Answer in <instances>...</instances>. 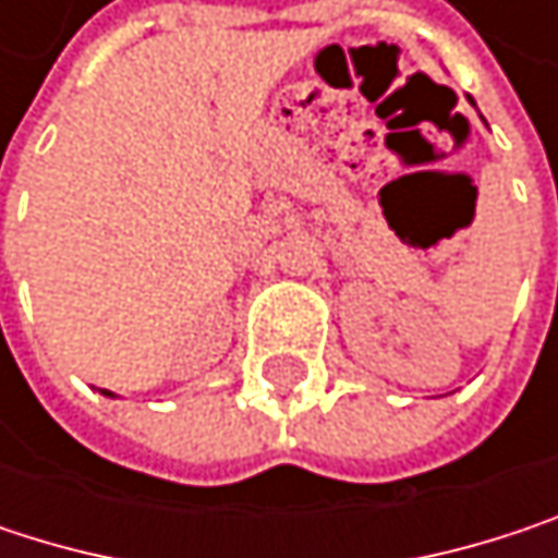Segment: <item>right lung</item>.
I'll return each mask as SVG.
<instances>
[{
	"label": "right lung",
	"mask_w": 558,
	"mask_h": 558,
	"mask_svg": "<svg viewBox=\"0 0 558 558\" xmlns=\"http://www.w3.org/2000/svg\"><path fill=\"white\" fill-rule=\"evenodd\" d=\"M99 393H106V397H116V393H112V390H99Z\"/></svg>",
	"instance_id": "add662e5"
}]
</instances>
